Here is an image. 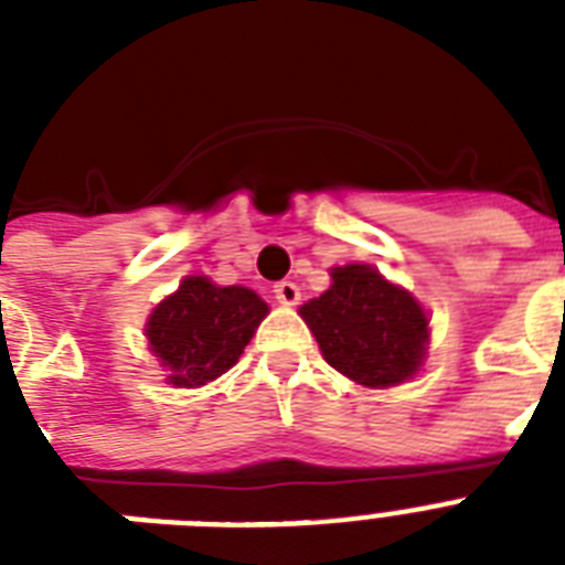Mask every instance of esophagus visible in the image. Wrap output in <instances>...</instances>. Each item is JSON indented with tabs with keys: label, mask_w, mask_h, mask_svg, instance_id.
<instances>
[{
	"label": "esophagus",
	"mask_w": 565,
	"mask_h": 565,
	"mask_svg": "<svg viewBox=\"0 0 565 565\" xmlns=\"http://www.w3.org/2000/svg\"><path fill=\"white\" fill-rule=\"evenodd\" d=\"M273 292H275V299L281 301V305H296V301L301 299L299 287H296L292 281H278L273 287Z\"/></svg>",
	"instance_id": "esophagus-1"
}]
</instances>
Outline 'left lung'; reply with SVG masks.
I'll return each mask as SVG.
<instances>
[{"label":"left lung","mask_w":565,"mask_h":565,"mask_svg":"<svg viewBox=\"0 0 565 565\" xmlns=\"http://www.w3.org/2000/svg\"><path fill=\"white\" fill-rule=\"evenodd\" d=\"M331 278V290L299 310L326 361L363 386H395L416 375L428 340L419 301L366 264L337 266Z\"/></svg>","instance_id":"left-lung-1"}]
</instances>
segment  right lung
Listing matches in <instances>:
<instances>
[{
  "instance_id": "right-lung-1",
  "label": "right lung",
  "mask_w": 565,
  "mask_h": 565,
  "mask_svg": "<svg viewBox=\"0 0 565 565\" xmlns=\"http://www.w3.org/2000/svg\"><path fill=\"white\" fill-rule=\"evenodd\" d=\"M266 310L255 290L216 287L204 275H190L152 310L146 337L170 370V384L202 386L237 363Z\"/></svg>"
}]
</instances>
